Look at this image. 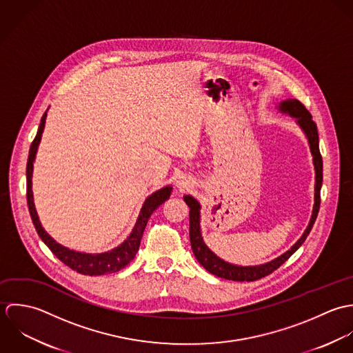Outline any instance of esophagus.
<instances>
[{
  "mask_svg": "<svg viewBox=\"0 0 353 353\" xmlns=\"http://www.w3.org/2000/svg\"><path fill=\"white\" fill-rule=\"evenodd\" d=\"M179 185H181V183H180V184H179Z\"/></svg>",
  "mask_w": 353,
  "mask_h": 353,
  "instance_id": "esophagus-1",
  "label": "esophagus"
}]
</instances>
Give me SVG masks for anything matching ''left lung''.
Instances as JSON below:
<instances>
[{
	"label": "left lung",
	"instance_id": "1",
	"mask_svg": "<svg viewBox=\"0 0 353 353\" xmlns=\"http://www.w3.org/2000/svg\"><path fill=\"white\" fill-rule=\"evenodd\" d=\"M279 109L283 113H288L289 116L296 119L297 124L301 127V130L307 135V139L310 143V148H311V152L314 157V166H315V205H314V210H312V216L310 219V223H308L305 232L299 239V241L289 251H286L285 254H282L281 256H279L277 259H274L269 263L261 265V266H248V268L236 266V265H230V263L222 261L208 248V245L205 244V241L202 239L201 226H199L201 206L196 199H194L190 195H185L184 201L190 208V239H191V247H192L194 255L198 259V262L209 273H212L216 277H221L225 280H232V281H256V280H261V279L272 274L274 270H277L281 266L282 263H285L296 252V250L305 241V239L310 234V232L314 226V222L316 219L319 206H321V187H322V179H323V173H322L323 162H322V155L319 151V137H318L316 124L312 120L311 113L297 99L283 101L280 103Z\"/></svg>",
	"mask_w": 353,
	"mask_h": 353
}]
</instances>
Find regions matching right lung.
<instances>
[{"label": "right lung", "mask_w": 353, "mask_h": 353, "mask_svg": "<svg viewBox=\"0 0 353 353\" xmlns=\"http://www.w3.org/2000/svg\"><path fill=\"white\" fill-rule=\"evenodd\" d=\"M45 121H46V113H43V116L41 119V124H39L35 139L31 143L30 152H28V161H27V205H28V210H30L32 223H34L39 237L49 247V250L64 265L71 268L72 270H74L80 274H84V276H103V274H109V273H116V272L121 270L123 268H125L135 258V255L139 250L141 236H143V232H144V228L147 225V221H148L150 215L158 206H161L170 196L172 187H163L162 190L154 192L151 196H148L145 199V202L141 208V214L138 216V221L135 223V228L132 229L130 237L121 245H119L117 248H114L109 252L91 255V254L76 252V251H72V250H68V248L60 245L43 230V228L39 222L38 214L35 212L32 190H31V187H32V183H31L32 162L35 159L38 144L41 141V137H42V132H43V128H45Z\"/></svg>", "instance_id": "right-lung-1"}]
</instances>
